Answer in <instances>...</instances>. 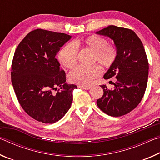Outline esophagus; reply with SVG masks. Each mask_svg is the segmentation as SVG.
<instances>
[{
  "label": "esophagus",
  "instance_id": "obj_1",
  "mask_svg": "<svg viewBox=\"0 0 160 160\" xmlns=\"http://www.w3.org/2000/svg\"><path fill=\"white\" fill-rule=\"evenodd\" d=\"M78 88L84 89V90H90V89H91V87H90V86H82V85H79V86H78Z\"/></svg>",
  "mask_w": 160,
  "mask_h": 160
}]
</instances>
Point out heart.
Returning a JSON list of instances; mask_svg holds the SVG:
<instances>
[{"label": "heart", "instance_id": "1", "mask_svg": "<svg viewBox=\"0 0 160 160\" xmlns=\"http://www.w3.org/2000/svg\"><path fill=\"white\" fill-rule=\"evenodd\" d=\"M88 47L93 51L92 61H97L104 67H110L114 63L117 51L113 45L108 44L105 38L98 35H92L75 43H68L58 54V59L62 66L72 68L77 63L78 47ZM101 69L97 65L80 66L69 73L70 82L82 85H89L92 80L101 74Z\"/></svg>", "mask_w": 160, "mask_h": 160}]
</instances>
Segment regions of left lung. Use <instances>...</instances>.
<instances>
[{
	"label": "left lung",
	"mask_w": 160,
	"mask_h": 160,
	"mask_svg": "<svg viewBox=\"0 0 160 160\" xmlns=\"http://www.w3.org/2000/svg\"><path fill=\"white\" fill-rule=\"evenodd\" d=\"M114 42L117 56L104 75L105 80L115 78L113 90L100 87L103 96L97 104L109 116H121L131 112L141 101L147 88L149 63L141 40L131 29L109 25L96 32Z\"/></svg>",
	"instance_id": "1"
}]
</instances>
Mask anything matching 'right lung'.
I'll list each match as a JSON object with an SVG mask.
<instances>
[{"label":"right lung","mask_w":160,"mask_h":160,"mask_svg":"<svg viewBox=\"0 0 160 160\" xmlns=\"http://www.w3.org/2000/svg\"><path fill=\"white\" fill-rule=\"evenodd\" d=\"M71 39L64 33L37 29L22 40L13 56L11 81L24 111L39 122L53 123L63 118L78 87L66 82V72L56 58ZM60 88L56 93L58 87Z\"/></svg>","instance_id":"1"}]
</instances>
